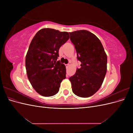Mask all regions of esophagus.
<instances>
[{
  "mask_svg": "<svg viewBox=\"0 0 133 133\" xmlns=\"http://www.w3.org/2000/svg\"><path fill=\"white\" fill-rule=\"evenodd\" d=\"M69 64H65V66H66V68H68V67H69Z\"/></svg>",
  "mask_w": 133,
  "mask_h": 133,
  "instance_id": "esophagus-1",
  "label": "esophagus"
}]
</instances>
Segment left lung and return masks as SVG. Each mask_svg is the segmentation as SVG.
Segmentation results:
<instances>
[{"mask_svg": "<svg viewBox=\"0 0 133 133\" xmlns=\"http://www.w3.org/2000/svg\"><path fill=\"white\" fill-rule=\"evenodd\" d=\"M69 34L81 62V67L69 78L72 90L80 97H89L102 85L107 70V56L101 42L91 32L81 30Z\"/></svg>", "mask_w": 133, "mask_h": 133, "instance_id": "obj_1", "label": "left lung"}]
</instances>
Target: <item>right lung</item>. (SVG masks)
<instances>
[{"mask_svg": "<svg viewBox=\"0 0 133 133\" xmlns=\"http://www.w3.org/2000/svg\"><path fill=\"white\" fill-rule=\"evenodd\" d=\"M69 39L68 32L43 28L32 39L26 55L25 68L28 79L40 95H55L65 79V66L57 60L59 48Z\"/></svg>", "mask_w": 133, "mask_h": 133, "instance_id": "right-lung-1", "label": "right lung"}]
</instances>
